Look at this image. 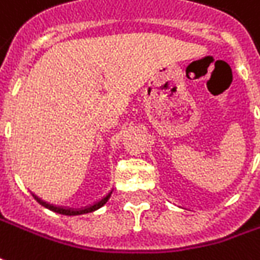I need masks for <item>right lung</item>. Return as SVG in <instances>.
<instances>
[{
  "label": "right lung",
  "mask_w": 260,
  "mask_h": 260,
  "mask_svg": "<svg viewBox=\"0 0 260 260\" xmlns=\"http://www.w3.org/2000/svg\"><path fill=\"white\" fill-rule=\"evenodd\" d=\"M111 193L112 191H110V193L105 196L104 199H101L100 201H97V203H94L92 206H88L86 207V208H80V210H74V208H64V207H57V206H53V204H49V203H46V201H43V200L39 199V197L35 196V194H34V197H35V200L39 203V204H42L43 207L49 208L50 211L57 212V214H63V215H81V214L92 212V211H95V210H99V208H101V207L104 206L105 203L108 201V199L111 197Z\"/></svg>",
  "instance_id": "obj_1"
}]
</instances>
